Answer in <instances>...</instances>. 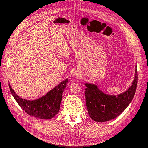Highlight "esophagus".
<instances>
[{"instance_id": "34e87169", "label": "esophagus", "mask_w": 148, "mask_h": 148, "mask_svg": "<svg viewBox=\"0 0 148 148\" xmlns=\"http://www.w3.org/2000/svg\"><path fill=\"white\" fill-rule=\"evenodd\" d=\"M74 78H79L81 77V74L79 73V72H78V71H76V72H74Z\"/></svg>"}]
</instances>
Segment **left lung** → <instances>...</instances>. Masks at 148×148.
Returning a JSON list of instances; mask_svg holds the SVG:
<instances>
[{
  "instance_id": "8db88e82",
  "label": "left lung",
  "mask_w": 148,
  "mask_h": 148,
  "mask_svg": "<svg viewBox=\"0 0 148 148\" xmlns=\"http://www.w3.org/2000/svg\"><path fill=\"white\" fill-rule=\"evenodd\" d=\"M138 82L137 66L134 78L130 86L124 92L110 95L103 92L96 84L86 82L85 97L87 109L91 119L96 122H106L116 118L132 101Z\"/></svg>"
}]
</instances>
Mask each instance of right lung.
<instances>
[{
	"label": "right lung",
	"instance_id": "obj_1",
	"mask_svg": "<svg viewBox=\"0 0 148 148\" xmlns=\"http://www.w3.org/2000/svg\"><path fill=\"white\" fill-rule=\"evenodd\" d=\"M69 79L62 81L42 97L34 100H27L20 97L15 93L8 84L12 95L18 104L30 116L41 119H51L59 111L62 93Z\"/></svg>",
	"mask_w": 148,
	"mask_h": 148
}]
</instances>
